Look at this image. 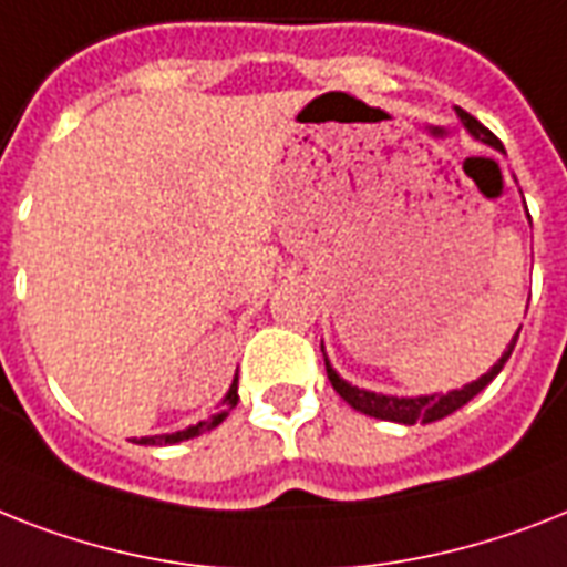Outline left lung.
<instances>
[{
  "instance_id": "obj_1",
  "label": "left lung",
  "mask_w": 567,
  "mask_h": 567,
  "mask_svg": "<svg viewBox=\"0 0 567 567\" xmlns=\"http://www.w3.org/2000/svg\"><path fill=\"white\" fill-rule=\"evenodd\" d=\"M457 116L463 118V124L468 127V133L472 136H477V140H483L486 145H492V148L504 151V145H501V140L495 136V133L489 131V127H483L481 122H477L472 113H466L463 107H457ZM515 340H518V334L513 338V343L507 347V352L501 355V361L492 367L486 375H481L477 381H472V384H466L463 390H451V393L440 395H416V399H399V395H381V393H370V390H358L352 388V384H347V381L340 379L338 372L331 370L329 361H326V372H329V381L331 388L338 390V395L343 399V402H349L355 411L367 413V416H375V419H388V422H402V425H416V422H436V419L449 416V413L460 411L463 404L472 402L477 393H481L486 384H489L495 375H498L501 370H504V363H507V358L513 355L515 349Z\"/></svg>"
}]
</instances>
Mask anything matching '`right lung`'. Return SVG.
<instances>
[{
    "instance_id": "1",
    "label": "right lung",
    "mask_w": 567,
    "mask_h": 567,
    "mask_svg": "<svg viewBox=\"0 0 567 567\" xmlns=\"http://www.w3.org/2000/svg\"><path fill=\"white\" fill-rule=\"evenodd\" d=\"M224 404H227V411H233L238 404V375L233 381V388L229 393L224 395ZM227 416V413H218V416L206 419V422H197V425L186 427V431H177V434H163V436H142L140 443L142 445H174V443H183V440H192V436H200L204 431H212L215 425H220V419Z\"/></svg>"
}]
</instances>
